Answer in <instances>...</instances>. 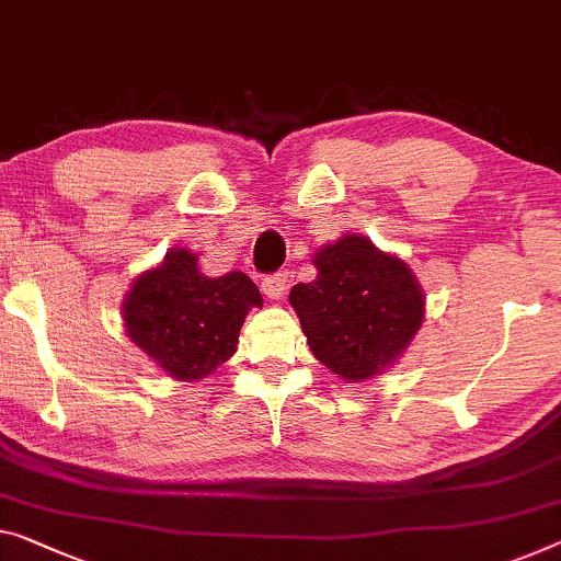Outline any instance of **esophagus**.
Wrapping results in <instances>:
<instances>
[{
  "label": "esophagus",
  "mask_w": 561,
  "mask_h": 561,
  "mask_svg": "<svg viewBox=\"0 0 561 561\" xmlns=\"http://www.w3.org/2000/svg\"><path fill=\"white\" fill-rule=\"evenodd\" d=\"M288 283H290V275L286 271L271 273V275H265V278H263V293L271 300H280L283 296H286Z\"/></svg>",
  "instance_id": "obj_1"
}]
</instances>
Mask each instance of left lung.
I'll use <instances>...</instances> for the list:
<instances>
[{
    "label": "left lung",
    "instance_id": "1",
    "mask_svg": "<svg viewBox=\"0 0 561 561\" xmlns=\"http://www.w3.org/2000/svg\"><path fill=\"white\" fill-rule=\"evenodd\" d=\"M318 278L290 290L313 356L348 381L383 370L424 321V296L399 257L343 236L316 253Z\"/></svg>",
    "mask_w": 561,
    "mask_h": 561
}]
</instances>
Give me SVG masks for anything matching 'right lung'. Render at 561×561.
Segmentation results:
<instances>
[{"label":"right lung","instance_id":"right-lung-1","mask_svg":"<svg viewBox=\"0 0 561 561\" xmlns=\"http://www.w3.org/2000/svg\"><path fill=\"white\" fill-rule=\"evenodd\" d=\"M261 290L243 273L205 278L185 248L170 251L160 268L140 275L125 300L127 335L172 378L195 381L236 353Z\"/></svg>","mask_w":561,"mask_h":561}]
</instances>
